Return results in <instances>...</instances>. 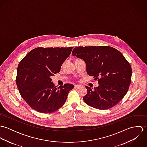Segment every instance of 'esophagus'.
Returning <instances> with one entry per match:
<instances>
[{
    "instance_id": "obj_1",
    "label": "esophagus",
    "mask_w": 147,
    "mask_h": 147,
    "mask_svg": "<svg viewBox=\"0 0 147 147\" xmlns=\"http://www.w3.org/2000/svg\"><path fill=\"white\" fill-rule=\"evenodd\" d=\"M74 87H75V88H76V89H79V88H80L81 87V86L79 85H75Z\"/></svg>"
}]
</instances>
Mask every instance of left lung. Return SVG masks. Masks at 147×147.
<instances>
[{
    "label": "left lung",
    "instance_id": "1",
    "mask_svg": "<svg viewBox=\"0 0 147 147\" xmlns=\"http://www.w3.org/2000/svg\"><path fill=\"white\" fill-rule=\"evenodd\" d=\"M72 55L82 59L86 72L98 86H88L83 100L94 108L106 110L117 105L126 95L131 81L132 69L122 54L115 48L106 46H79Z\"/></svg>",
    "mask_w": 147,
    "mask_h": 147
}]
</instances>
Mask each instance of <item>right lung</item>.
<instances>
[{"mask_svg": "<svg viewBox=\"0 0 147 147\" xmlns=\"http://www.w3.org/2000/svg\"><path fill=\"white\" fill-rule=\"evenodd\" d=\"M72 47H37L29 52L19 63L16 85L25 102L34 110L51 113L63 106L71 84L55 86L51 77L60 72Z\"/></svg>", "mask_w": 147, "mask_h": 147, "instance_id": "right-lung-1", "label": "right lung"}]
</instances>
